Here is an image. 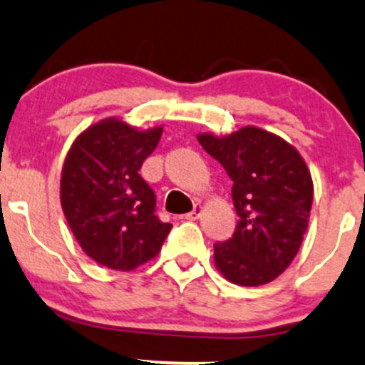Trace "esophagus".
<instances>
[{"label": "esophagus", "mask_w": 365, "mask_h": 365, "mask_svg": "<svg viewBox=\"0 0 365 365\" xmlns=\"http://www.w3.org/2000/svg\"><path fill=\"white\" fill-rule=\"evenodd\" d=\"M202 211H204V207H202L200 204H197V205H195V207H193V211L187 212V215L184 216V218H186V220H191V222H193V220H198V218H200V216H202Z\"/></svg>", "instance_id": "1"}]
</instances>
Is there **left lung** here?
<instances>
[{"mask_svg": "<svg viewBox=\"0 0 365 365\" xmlns=\"http://www.w3.org/2000/svg\"><path fill=\"white\" fill-rule=\"evenodd\" d=\"M197 140L232 179L240 216L232 237L215 245L216 268L237 286L272 282L297 257L309 227L314 184L304 158L255 125L227 136L200 133Z\"/></svg>", "mask_w": 365, "mask_h": 365, "instance_id": "8db88e82", "label": "left lung"}]
</instances>
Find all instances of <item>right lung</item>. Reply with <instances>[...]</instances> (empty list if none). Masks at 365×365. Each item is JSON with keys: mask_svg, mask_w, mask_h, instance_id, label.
<instances>
[{"mask_svg": "<svg viewBox=\"0 0 365 365\" xmlns=\"http://www.w3.org/2000/svg\"><path fill=\"white\" fill-rule=\"evenodd\" d=\"M161 135V125L138 131L110 117L86 128L65 156L61 209L83 252L106 268L133 272L153 261L170 232L138 174Z\"/></svg>", "mask_w": 365, "mask_h": 365, "instance_id": "right-lung-1", "label": "right lung"}]
</instances>
